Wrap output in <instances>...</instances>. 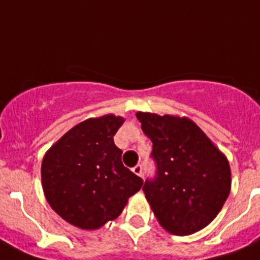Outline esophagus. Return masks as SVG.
Masks as SVG:
<instances>
[{
  "mask_svg": "<svg viewBox=\"0 0 260 260\" xmlns=\"http://www.w3.org/2000/svg\"><path fill=\"white\" fill-rule=\"evenodd\" d=\"M132 171L136 174V175H139V177H143V166H141V165H136V166L132 169Z\"/></svg>",
  "mask_w": 260,
  "mask_h": 260,
  "instance_id": "34e87169",
  "label": "esophagus"
}]
</instances>
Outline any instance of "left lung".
<instances>
[{"label": "left lung", "mask_w": 260, "mask_h": 260, "mask_svg": "<svg viewBox=\"0 0 260 260\" xmlns=\"http://www.w3.org/2000/svg\"><path fill=\"white\" fill-rule=\"evenodd\" d=\"M136 116L153 143L157 178L143 189L157 221L174 236L204 229L230 193L226 155L189 117L141 111Z\"/></svg>", "instance_id": "8db88e82"}]
</instances>
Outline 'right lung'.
Wrapping results in <instances>:
<instances>
[{
	"mask_svg": "<svg viewBox=\"0 0 260 260\" xmlns=\"http://www.w3.org/2000/svg\"><path fill=\"white\" fill-rule=\"evenodd\" d=\"M124 117L106 114L74 125L43 157L42 186L61 218L95 230L123 212L143 179L124 168L114 136Z\"/></svg>",
	"mask_w": 260,
	"mask_h": 260,
	"instance_id": "right-lung-1",
	"label": "right lung"
}]
</instances>
